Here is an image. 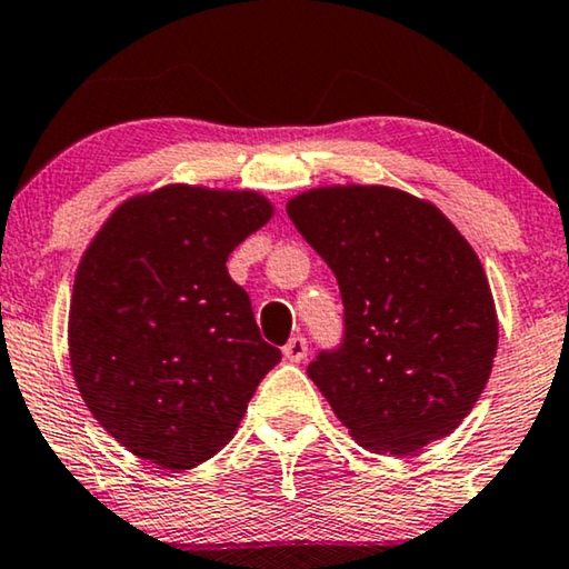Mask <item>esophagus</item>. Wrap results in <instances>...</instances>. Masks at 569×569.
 I'll list each match as a JSON object with an SVG mask.
<instances>
[{
	"mask_svg": "<svg viewBox=\"0 0 569 569\" xmlns=\"http://www.w3.org/2000/svg\"><path fill=\"white\" fill-rule=\"evenodd\" d=\"M282 352H284V360H290V362H302L306 360V355H308V341H306V337H292L290 341H287V345L282 347Z\"/></svg>",
	"mask_w": 569,
	"mask_h": 569,
	"instance_id": "1",
	"label": "esophagus"
}]
</instances>
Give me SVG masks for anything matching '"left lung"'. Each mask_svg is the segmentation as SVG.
Wrapping results in <instances>:
<instances>
[{
  "instance_id": "8db88e82",
  "label": "left lung",
  "mask_w": 569,
  "mask_h": 569,
  "mask_svg": "<svg viewBox=\"0 0 569 569\" xmlns=\"http://www.w3.org/2000/svg\"><path fill=\"white\" fill-rule=\"evenodd\" d=\"M287 214L329 263L345 337L308 378L362 448L417 453L463 422L497 355L485 267L430 201L388 186H326Z\"/></svg>"
}]
</instances>
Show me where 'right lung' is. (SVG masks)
Instances as JSON below:
<instances>
[{"mask_svg":"<svg viewBox=\"0 0 569 569\" xmlns=\"http://www.w3.org/2000/svg\"><path fill=\"white\" fill-rule=\"evenodd\" d=\"M271 214L256 191L162 186L123 201L84 251L72 372L100 427L144 461L186 471L212 458L282 360L224 267Z\"/></svg>","mask_w":569,"mask_h":569,"instance_id":"1","label":"right lung"}]
</instances>
